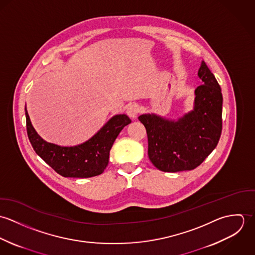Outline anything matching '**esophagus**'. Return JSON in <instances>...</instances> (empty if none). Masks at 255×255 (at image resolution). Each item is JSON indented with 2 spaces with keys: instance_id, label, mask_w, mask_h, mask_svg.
<instances>
[{
  "instance_id": "1",
  "label": "esophagus",
  "mask_w": 255,
  "mask_h": 255,
  "mask_svg": "<svg viewBox=\"0 0 255 255\" xmlns=\"http://www.w3.org/2000/svg\"><path fill=\"white\" fill-rule=\"evenodd\" d=\"M127 113H128V115L130 118L135 119V118L137 117L138 113H139V106H138L137 104H135V103L130 104V105H128V109H127Z\"/></svg>"
}]
</instances>
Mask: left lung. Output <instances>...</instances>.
<instances>
[{
  "mask_svg": "<svg viewBox=\"0 0 255 255\" xmlns=\"http://www.w3.org/2000/svg\"><path fill=\"white\" fill-rule=\"evenodd\" d=\"M198 76L194 109L178 122L156 115H141L148 138V157L163 172H181L198 167L217 146L222 133L221 87L205 62Z\"/></svg>",
  "mask_w": 255,
  "mask_h": 255,
  "instance_id": "obj_1",
  "label": "left lung"
}]
</instances>
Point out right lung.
<instances>
[{
	"label": "right lung",
	"instance_id": "right-lung-1",
	"mask_svg": "<svg viewBox=\"0 0 255 255\" xmlns=\"http://www.w3.org/2000/svg\"><path fill=\"white\" fill-rule=\"evenodd\" d=\"M29 141L39 155L59 175L66 178H91L104 172L110 150L121 130L131 123L127 115H117L88 141L73 147H62L43 140L33 128L25 108Z\"/></svg>",
	"mask_w": 255,
	"mask_h": 255
}]
</instances>
